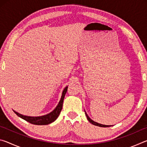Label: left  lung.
<instances>
[{
    "label": "left lung",
    "instance_id": "1",
    "mask_svg": "<svg viewBox=\"0 0 147 147\" xmlns=\"http://www.w3.org/2000/svg\"><path fill=\"white\" fill-rule=\"evenodd\" d=\"M85 113H86V115L87 117V119H88V120L89 121V123H91L92 124H93V125L100 126V127H109V126H111V125H105V124H102L96 123V122H94V121L92 120L90 117H89L88 114H87V113L86 112V111H85Z\"/></svg>",
    "mask_w": 147,
    "mask_h": 147
}]
</instances>
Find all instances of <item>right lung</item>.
I'll return each mask as SVG.
<instances>
[{"mask_svg":"<svg viewBox=\"0 0 147 147\" xmlns=\"http://www.w3.org/2000/svg\"><path fill=\"white\" fill-rule=\"evenodd\" d=\"M67 88L68 86H67L64 88L63 92H62L60 100H59L57 106L54 108L53 111L47 114V115L38 117H32L23 115L21 113L17 112V111L15 110H13V111L17 116L19 117H21V119H24V120L26 121L27 122H28V123L31 124H36V125H47V124H51L52 123H53L54 121H55L59 115V113H60L61 111L62 107H63V102L65 95L67 91Z\"/></svg>","mask_w":147,"mask_h":147,"instance_id":"obj_1","label":"right lung"}]
</instances>
